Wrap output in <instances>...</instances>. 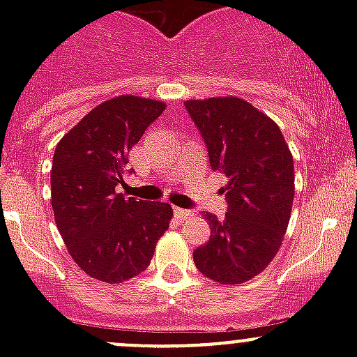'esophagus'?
Returning <instances> with one entry per match:
<instances>
[{
    "instance_id": "esophagus-1",
    "label": "esophagus",
    "mask_w": 357,
    "mask_h": 357,
    "mask_svg": "<svg viewBox=\"0 0 357 357\" xmlns=\"http://www.w3.org/2000/svg\"><path fill=\"white\" fill-rule=\"evenodd\" d=\"M174 215L178 219H186V218H192L193 212L188 211V208H181V207H174Z\"/></svg>"
}]
</instances>
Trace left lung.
<instances>
[{
    "label": "left lung",
    "instance_id": "left-lung-1",
    "mask_svg": "<svg viewBox=\"0 0 357 357\" xmlns=\"http://www.w3.org/2000/svg\"><path fill=\"white\" fill-rule=\"evenodd\" d=\"M207 146L212 171L226 176V215L205 212L211 238L193 250L207 278L236 285L264 271L285 236L294 204V158L278 126L236 96L185 102Z\"/></svg>",
    "mask_w": 357,
    "mask_h": 357
}]
</instances>
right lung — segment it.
Instances as JSON below:
<instances>
[{
	"mask_svg": "<svg viewBox=\"0 0 357 357\" xmlns=\"http://www.w3.org/2000/svg\"><path fill=\"white\" fill-rule=\"evenodd\" d=\"M165 109L139 96H115L89 112L56 145L52 207L56 228L82 271L121 283L149 268L172 218L165 202L117 193L128 153Z\"/></svg>",
	"mask_w": 357,
	"mask_h": 357,
	"instance_id": "obj_1",
	"label": "right lung"
}]
</instances>
